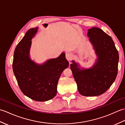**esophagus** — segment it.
I'll return each mask as SVG.
<instances>
[{
	"mask_svg": "<svg viewBox=\"0 0 125 125\" xmlns=\"http://www.w3.org/2000/svg\"><path fill=\"white\" fill-rule=\"evenodd\" d=\"M65 56H66V58H67V60L71 61L73 58V54L70 52H68L66 54Z\"/></svg>",
	"mask_w": 125,
	"mask_h": 125,
	"instance_id": "obj_1",
	"label": "esophagus"
}]
</instances>
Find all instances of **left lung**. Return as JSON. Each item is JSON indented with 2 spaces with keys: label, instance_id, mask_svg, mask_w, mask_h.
I'll list each match as a JSON object with an SVG mask.
<instances>
[{
  "label": "left lung",
  "instance_id": "1",
  "mask_svg": "<svg viewBox=\"0 0 125 125\" xmlns=\"http://www.w3.org/2000/svg\"><path fill=\"white\" fill-rule=\"evenodd\" d=\"M87 36L98 57L97 63L90 69L81 70L72 61L70 68L79 94L84 96H97L106 91L115 82L119 54L111 37L101 29H89Z\"/></svg>",
  "mask_w": 125,
  "mask_h": 125
}]
</instances>
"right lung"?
<instances>
[{
	"label": "right lung",
	"instance_id": "1",
	"mask_svg": "<svg viewBox=\"0 0 125 125\" xmlns=\"http://www.w3.org/2000/svg\"><path fill=\"white\" fill-rule=\"evenodd\" d=\"M38 28L29 30L16 47L13 70L18 85L23 94L38 102L52 99L57 94V86L61 73L69 66L64 53L59 57L38 65L29 57L31 40Z\"/></svg>",
	"mask_w": 125,
	"mask_h": 125
}]
</instances>
